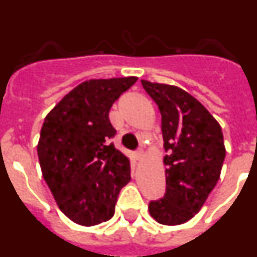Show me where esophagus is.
<instances>
[{"mask_svg":"<svg viewBox=\"0 0 257 257\" xmlns=\"http://www.w3.org/2000/svg\"><path fill=\"white\" fill-rule=\"evenodd\" d=\"M142 157H143V151H142V149H138V151L135 152V158L138 161H139L140 158H142Z\"/></svg>","mask_w":257,"mask_h":257,"instance_id":"obj_1","label":"esophagus"}]
</instances>
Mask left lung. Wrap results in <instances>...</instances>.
Segmentation results:
<instances>
[{
	"mask_svg": "<svg viewBox=\"0 0 257 257\" xmlns=\"http://www.w3.org/2000/svg\"><path fill=\"white\" fill-rule=\"evenodd\" d=\"M162 115L167 152L166 192L149 202V213L163 225H179L202 208L225 160L221 127L197 99L176 86L142 81Z\"/></svg>",
	"mask_w": 257,
	"mask_h": 257,
	"instance_id": "obj_1",
	"label": "left lung"
}]
</instances>
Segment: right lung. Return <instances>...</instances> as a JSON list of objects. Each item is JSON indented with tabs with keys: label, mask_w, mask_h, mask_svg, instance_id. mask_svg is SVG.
<instances>
[{
	"label": "right lung",
	"mask_w": 257,
	"mask_h": 257,
	"mask_svg": "<svg viewBox=\"0 0 257 257\" xmlns=\"http://www.w3.org/2000/svg\"><path fill=\"white\" fill-rule=\"evenodd\" d=\"M136 77L90 79L46 115L37 153L42 175L65 216L92 226L114 215L118 194L131 180L130 162L109 140V110Z\"/></svg>",
	"instance_id": "1"
}]
</instances>
